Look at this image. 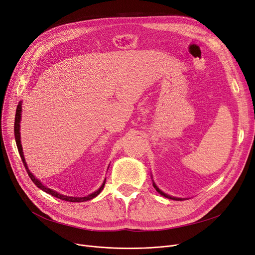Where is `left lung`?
<instances>
[{
  "label": "left lung",
  "instance_id": "left-lung-1",
  "mask_svg": "<svg viewBox=\"0 0 255 255\" xmlns=\"http://www.w3.org/2000/svg\"><path fill=\"white\" fill-rule=\"evenodd\" d=\"M153 181V186H154V189L156 190L161 196H163V197H165V198H168V199H172V200H184V198H177V197H173V196H170V195H168V194H165V193H163L161 190H159V187L155 184V182H154V180H152Z\"/></svg>",
  "mask_w": 255,
  "mask_h": 255
}]
</instances>
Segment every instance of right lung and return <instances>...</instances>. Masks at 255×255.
Masks as SVG:
<instances>
[{
  "instance_id": "1",
  "label": "right lung",
  "mask_w": 255,
  "mask_h": 255,
  "mask_svg": "<svg viewBox=\"0 0 255 255\" xmlns=\"http://www.w3.org/2000/svg\"><path fill=\"white\" fill-rule=\"evenodd\" d=\"M21 103H23V102L19 101V103H18V105H17V108H16V113H15L14 136H15L16 146H17L18 153H19V155H20V158H21V160H23V163H24V165H25V169H26V171H27L29 177L31 178V180L33 181V183H34V184L38 187V189L42 190L43 192H46V193H48V194H50V195H52V196H54V197H56V198H58V199H61V200L69 201V202H84V201L91 200V199L97 197L99 194H100V193L102 192V190L104 189L106 178L104 179L102 185H101L100 187H99V189H98L96 192H94V193H92V194H90V195H87V196H84V197H71V196L62 195V194H60V193H58V192H56V191H53V190L49 189V187L43 185V184L40 182V180H38V179L36 178V177L30 172V170H29V168H28V165H27V162H26V160H25L24 152H23V147H21V143H20V132H19V127H20V125H19V123H20V119H21ZM107 170H108V169H107Z\"/></svg>"
}]
</instances>
